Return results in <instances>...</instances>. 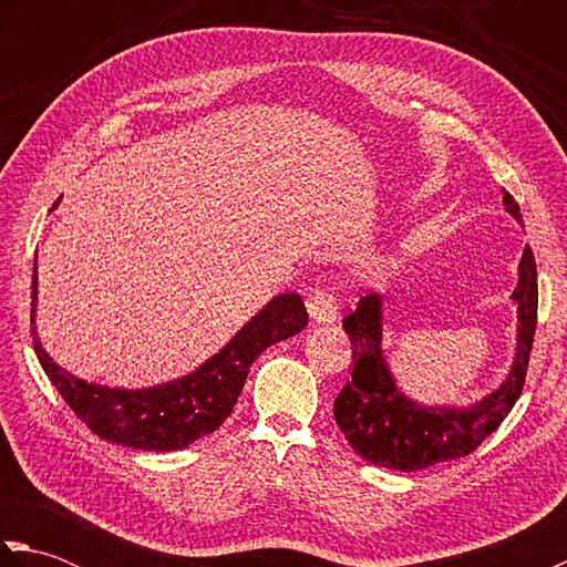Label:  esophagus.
<instances>
[{"label": "esophagus", "mask_w": 567, "mask_h": 567, "mask_svg": "<svg viewBox=\"0 0 567 567\" xmlns=\"http://www.w3.org/2000/svg\"><path fill=\"white\" fill-rule=\"evenodd\" d=\"M307 311L311 321L317 323H331L339 317V305H336V299L329 290H323V287H315L307 295Z\"/></svg>", "instance_id": "1"}]
</instances>
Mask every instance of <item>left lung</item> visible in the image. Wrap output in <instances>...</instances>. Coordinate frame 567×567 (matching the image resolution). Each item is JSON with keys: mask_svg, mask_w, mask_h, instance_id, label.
Returning <instances> with one entry per match:
<instances>
[{"mask_svg": "<svg viewBox=\"0 0 567 567\" xmlns=\"http://www.w3.org/2000/svg\"><path fill=\"white\" fill-rule=\"evenodd\" d=\"M504 209L522 224L519 204L509 192H504ZM512 299L519 311V327L509 375L495 392L467 406H426L409 400L396 388L382 353V299L380 295L360 299L355 311L343 319V331L353 346V375L333 402L336 424L351 449L368 463L400 473L473 453L507 419L526 380L538 311L536 260L528 246L519 260V282Z\"/></svg>", "mask_w": 567, "mask_h": 567, "instance_id": "8db88e82", "label": "left lung"}]
</instances>
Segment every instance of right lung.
<instances>
[{
	"label": "right lung",
	"mask_w": 567,
	"mask_h": 567,
	"mask_svg": "<svg viewBox=\"0 0 567 567\" xmlns=\"http://www.w3.org/2000/svg\"><path fill=\"white\" fill-rule=\"evenodd\" d=\"M31 323L39 299V277L31 280ZM307 309L297 292L272 297L219 353L189 375L146 390H122L80 380L53 363L33 327V351L65 404L100 439L138 451H179L209 436L231 414L248 370L265 348L307 327Z\"/></svg>",
	"instance_id": "obj_1"
}]
</instances>
